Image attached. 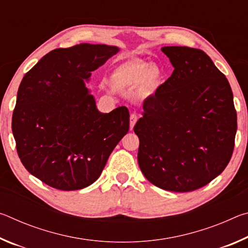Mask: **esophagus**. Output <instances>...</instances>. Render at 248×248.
I'll use <instances>...</instances> for the list:
<instances>
[{
	"mask_svg": "<svg viewBox=\"0 0 248 248\" xmlns=\"http://www.w3.org/2000/svg\"><path fill=\"white\" fill-rule=\"evenodd\" d=\"M138 120V116L136 114H132L131 116H130V129H133L134 124H136Z\"/></svg>",
	"mask_w": 248,
	"mask_h": 248,
	"instance_id": "obj_1",
	"label": "esophagus"
}]
</instances>
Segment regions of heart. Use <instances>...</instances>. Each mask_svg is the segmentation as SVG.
Returning a JSON list of instances; mask_svg holds the SVG:
<instances>
[{"label": "heart", "mask_w": 248, "mask_h": 248, "mask_svg": "<svg viewBox=\"0 0 248 248\" xmlns=\"http://www.w3.org/2000/svg\"><path fill=\"white\" fill-rule=\"evenodd\" d=\"M162 79V72L156 65L142 59L124 61L112 70L110 81L118 89H134L141 86L145 93L157 89Z\"/></svg>", "instance_id": "b5f03b06"}]
</instances>
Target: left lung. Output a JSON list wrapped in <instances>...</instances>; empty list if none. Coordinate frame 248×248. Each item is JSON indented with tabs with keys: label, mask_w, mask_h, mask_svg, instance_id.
I'll return each instance as SVG.
<instances>
[{
	"label": "left lung",
	"mask_w": 248,
	"mask_h": 248,
	"mask_svg": "<svg viewBox=\"0 0 248 248\" xmlns=\"http://www.w3.org/2000/svg\"><path fill=\"white\" fill-rule=\"evenodd\" d=\"M174 71L143 103L134 125L138 163L164 190L187 192L224 170L234 149L236 110L228 78L202 50L163 47Z\"/></svg>",
	"instance_id": "obj_1"
}]
</instances>
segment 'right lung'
<instances>
[{"instance_id":"right-lung-1","label":"right lung","mask_w":248,"mask_h":248,"mask_svg":"<svg viewBox=\"0 0 248 248\" xmlns=\"http://www.w3.org/2000/svg\"><path fill=\"white\" fill-rule=\"evenodd\" d=\"M119 51L79 44L46 54L25 74L12 131L29 173L60 190L83 189L97 180L109 155L129 130V110L103 114L85 83Z\"/></svg>"}]
</instances>
